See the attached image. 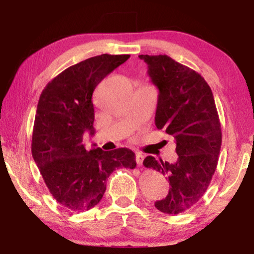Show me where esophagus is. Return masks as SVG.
I'll use <instances>...</instances> for the list:
<instances>
[{"instance_id":"esophagus-1","label":"esophagus","mask_w":254,"mask_h":254,"mask_svg":"<svg viewBox=\"0 0 254 254\" xmlns=\"http://www.w3.org/2000/svg\"><path fill=\"white\" fill-rule=\"evenodd\" d=\"M135 159H136V163L138 166L142 165V163H143V159H144V156L141 154V152H136V157H135Z\"/></svg>"}]
</instances>
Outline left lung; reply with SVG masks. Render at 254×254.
Instances as JSON below:
<instances>
[{
    "instance_id": "obj_1",
    "label": "left lung",
    "mask_w": 254,
    "mask_h": 254,
    "mask_svg": "<svg viewBox=\"0 0 254 254\" xmlns=\"http://www.w3.org/2000/svg\"><path fill=\"white\" fill-rule=\"evenodd\" d=\"M158 89L155 124L176 141L175 163L144 158L145 168L168 177L169 194L155 202L165 214H180L203 196L217 166L221 124L210 86L193 69L168 55H140Z\"/></svg>"
}]
</instances>
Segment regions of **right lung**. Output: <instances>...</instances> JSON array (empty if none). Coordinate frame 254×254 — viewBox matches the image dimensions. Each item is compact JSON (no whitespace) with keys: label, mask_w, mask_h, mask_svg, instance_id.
Returning a JSON list of instances; mask_svg holds the SVG:
<instances>
[{"label":"right lung","mask_w":254,"mask_h":254,"mask_svg":"<svg viewBox=\"0 0 254 254\" xmlns=\"http://www.w3.org/2000/svg\"><path fill=\"white\" fill-rule=\"evenodd\" d=\"M129 55L102 54L69 67L41 92L34 118L31 150L55 200L79 213L99 203L106 179L116 169H134L135 154L119 148L88 151L83 135L95 134L92 93Z\"/></svg>","instance_id":"right-lung-1"}]
</instances>
